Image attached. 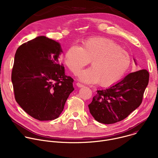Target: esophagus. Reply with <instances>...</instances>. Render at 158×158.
<instances>
[{
    "label": "esophagus",
    "mask_w": 158,
    "mask_h": 158,
    "mask_svg": "<svg viewBox=\"0 0 158 158\" xmlns=\"http://www.w3.org/2000/svg\"><path fill=\"white\" fill-rule=\"evenodd\" d=\"M76 84H77V87H84V85L82 84H81V83H79V82H77Z\"/></svg>",
    "instance_id": "esophagus-1"
}]
</instances>
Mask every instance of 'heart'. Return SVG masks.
<instances>
[{
	"mask_svg": "<svg viewBox=\"0 0 158 158\" xmlns=\"http://www.w3.org/2000/svg\"><path fill=\"white\" fill-rule=\"evenodd\" d=\"M91 60L92 67L81 71L79 79L89 84L110 87L118 82L131 64L129 54L110 39L93 37L84 40L81 48L71 46L64 56L65 65L76 74Z\"/></svg>",
	"mask_w": 158,
	"mask_h": 158,
	"instance_id": "obj_1",
	"label": "heart"
}]
</instances>
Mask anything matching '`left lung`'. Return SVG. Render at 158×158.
<instances>
[{
  "label": "left lung",
  "mask_w": 158,
  "mask_h": 158,
  "mask_svg": "<svg viewBox=\"0 0 158 158\" xmlns=\"http://www.w3.org/2000/svg\"><path fill=\"white\" fill-rule=\"evenodd\" d=\"M149 74L146 69L129 73L110 87L97 91L88 105L90 113L98 122L110 124L127 118L142 103Z\"/></svg>",
  "instance_id": "1"
}]
</instances>
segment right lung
I'll return each instance as SVG.
<instances>
[{
  "label": "right lung",
  "instance_id": "right-lung-1",
  "mask_svg": "<svg viewBox=\"0 0 158 158\" xmlns=\"http://www.w3.org/2000/svg\"><path fill=\"white\" fill-rule=\"evenodd\" d=\"M60 44L45 36L22 44L15 54L12 71L15 101L39 121L57 118L69 94L74 79L60 65Z\"/></svg>",
  "mask_w": 158,
  "mask_h": 158
}]
</instances>
